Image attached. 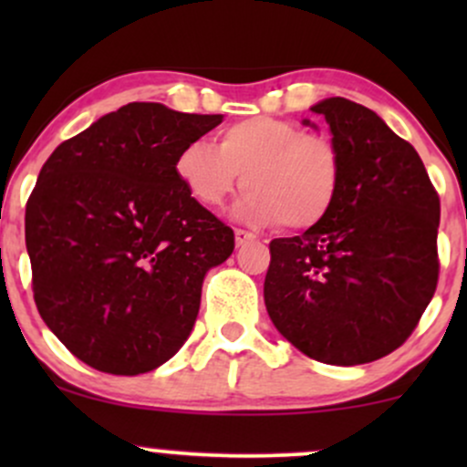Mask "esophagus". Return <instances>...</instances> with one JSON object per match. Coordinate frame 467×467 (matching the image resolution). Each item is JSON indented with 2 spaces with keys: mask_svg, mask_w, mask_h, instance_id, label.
I'll return each instance as SVG.
<instances>
[{
  "mask_svg": "<svg viewBox=\"0 0 467 467\" xmlns=\"http://www.w3.org/2000/svg\"><path fill=\"white\" fill-rule=\"evenodd\" d=\"M256 237L252 233H248V230H241V228H237L234 230V244L237 245H245V244H250V241H254Z\"/></svg>",
  "mask_w": 467,
  "mask_h": 467,
  "instance_id": "esophagus-1",
  "label": "esophagus"
}]
</instances>
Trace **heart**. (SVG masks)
Returning <instances> with one entry per match:
<instances>
[{"mask_svg": "<svg viewBox=\"0 0 467 467\" xmlns=\"http://www.w3.org/2000/svg\"><path fill=\"white\" fill-rule=\"evenodd\" d=\"M175 175L206 208L222 206L244 175L248 192L237 203V217L309 230L329 215L340 195L342 155L331 138L303 133L283 118L254 116L226 127L217 147L206 140L184 144Z\"/></svg>", "mask_w": 467, "mask_h": 467, "instance_id": "1", "label": "heart"}]
</instances>
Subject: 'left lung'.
<instances>
[{"label":"left lung","mask_w":467,"mask_h":467,"mask_svg":"<svg viewBox=\"0 0 467 467\" xmlns=\"http://www.w3.org/2000/svg\"><path fill=\"white\" fill-rule=\"evenodd\" d=\"M312 111L340 149V195L318 226L270 241L265 309L305 356L356 367L398 349L431 303L441 208L420 153L375 111L340 96Z\"/></svg>","instance_id":"obj_1"}]
</instances>
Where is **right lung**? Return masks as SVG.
Instances as JSON below:
<instances>
[{"mask_svg":"<svg viewBox=\"0 0 467 467\" xmlns=\"http://www.w3.org/2000/svg\"><path fill=\"white\" fill-rule=\"evenodd\" d=\"M222 114L130 103L61 142L26 206L32 292L44 323L78 360L138 375L191 336L211 267L234 234L186 192L180 149Z\"/></svg>","mask_w":467,"mask_h":467,"instance_id":"1","label":"right lung"}]
</instances>
